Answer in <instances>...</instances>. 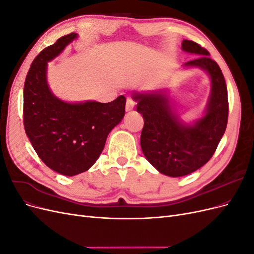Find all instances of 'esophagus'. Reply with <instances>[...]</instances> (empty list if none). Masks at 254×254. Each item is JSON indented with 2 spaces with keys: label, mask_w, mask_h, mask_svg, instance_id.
I'll use <instances>...</instances> for the list:
<instances>
[{
  "label": "esophagus",
  "mask_w": 254,
  "mask_h": 254,
  "mask_svg": "<svg viewBox=\"0 0 254 254\" xmlns=\"http://www.w3.org/2000/svg\"><path fill=\"white\" fill-rule=\"evenodd\" d=\"M134 101L132 98H127V102H126V111L129 112V111H132L133 108H134Z\"/></svg>",
  "instance_id": "34e87169"
}]
</instances>
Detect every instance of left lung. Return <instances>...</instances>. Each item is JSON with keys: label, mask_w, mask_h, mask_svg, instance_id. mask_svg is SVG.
I'll list each match as a JSON object with an SVG mask.
<instances>
[{"label": "left lung", "mask_w": 254, "mask_h": 254, "mask_svg": "<svg viewBox=\"0 0 254 254\" xmlns=\"http://www.w3.org/2000/svg\"><path fill=\"white\" fill-rule=\"evenodd\" d=\"M181 49L198 56L183 66L200 68L211 80L210 96L200 119L190 124L183 122L174 111L164 89L132 93L136 111L144 119L141 133L144 156L159 173L170 177L193 173L212 158L226 131L229 112L226 80L210 53L190 40H183Z\"/></svg>", "instance_id": "8db88e82"}]
</instances>
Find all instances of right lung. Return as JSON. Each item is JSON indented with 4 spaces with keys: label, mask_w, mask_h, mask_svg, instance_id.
Instances as JSON below:
<instances>
[{
    "label": "right lung",
    "mask_w": 254,
    "mask_h": 254,
    "mask_svg": "<svg viewBox=\"0 0 254 254\" xmlns=\"http://www.w3.org/2000/svg\"><path fill=\"white\" fill-rule=\"evenodd\" d=\"M77 37L71 33L40 52L26 75L23 94L26 135L44 164L64 176L86 172L96 162L107 136L124 118L126 105L124 95L110 103H67L53 94L48 63Z\"/></svg>",
    "instance_id": "add662e5"
}]
</instances>
